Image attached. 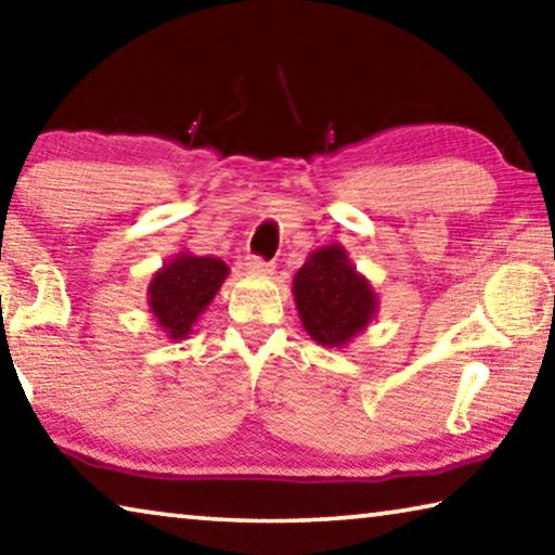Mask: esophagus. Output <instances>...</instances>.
<instances>
[{
	"label": "esophagus",
	"instance_id": "34e87169",
	"mask_svg": "<svg viewBox=\"0 0 555 555\" xmlns=\"http://www.w3.org/2000/svg\"><path fill=\"white\" fill-rule=\"evenodd\" d=\"M245 270L256 272V275H270V272L275 270V266H272V262H268V260L258 258V256H248V258H245Z\"/></svg>",
	"mask_w": 555,
	"mask_h": 555
}]
</instances>
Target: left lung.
<instances>
[{
	"label": "left lung",
	"mask_w": 555,
	"mask_h": 555,
	"mask_svg": "<svg viewBox=\"0 0 555 555\" xmlns=\"http://www.w3.org/2000/svg\"><path fill=\"white\" fill-rule=\"evenodd\" d=\"M293 295L305 332L322 347H347L378 314L374 285L339 243L307 256L293 278Z\"/></svg>",
	"instance_id": "left-lung-1"
}]
</instances>
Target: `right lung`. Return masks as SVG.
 <instances>
[{
    "instance_id": "right-lung-1",
    "label": "right lung",
    "mask_w": 555,
    "mask_h": 555,
    "mask_svg": "<svg viewBox=\"0 0 555 555\" xmlns=\"http://www.w3.org/2000/svg\"><path fill=\"white\" fill-rule=\"evenodd\" d=\"M229 272L221 258L194 256L186 250L154 272L147 287V305L167 339L181 341L194 332L198 317L211 305Z\"/></svg>"
}]
</instances>
